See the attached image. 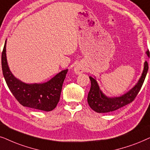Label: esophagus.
<instances>
[{"mask_svg":"<svg viewBox=\"0 0 150 150\" xmlns=\"http://www.w3.org/2000/svg\"><path fill=\"white\" fill-rule=\"evenodd\" d=\"M75 72L76 74H80L83 72V69L79 66H77L75 68Z\"/></svg>","mask_w":150,"mask_h":150,"instance_id":"34e87169","label":"esophagus"}]
</instances>
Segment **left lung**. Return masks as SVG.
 <instances>
[{
    "label": "left lung",
    "mask_w": 150,
    "mask_h": 150,
    "mask_svg": "<svg viewBox=\"0 0 150 150\" xmlns=\"http://www.w3.org/2000/svg\"><path fill=\"white\" fill-rule=\"evenodd\" d=\"M147 54L149 57V51H147ZM148 69V63L147 61H145L142 76L141 77L137 85L128 93H125V95L121 96V97H115V98H108V97H105L101 91V90L99 89L96 79L92 77H89L91 81V86L88 95V103L90 107L97 112L104 113L117 110L125 106V105L132 102L142 87Z\"/></svg>",
    "instance_id": "8db88e82"
}]
</instances>
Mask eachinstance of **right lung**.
<instances>
[{
	"label": "right lung",
	"mask_w": 150,
	"mask_h": 150,
	"mask_svg": "<svg viewBox=\"0 0 150 150\" xmlns=\"http://www.w3.org/2000/svg\"><path fill=\"white\" fill-rule=\"evenodd\" d=\"M1 64L7 86L21 105L47 112L53 110L57 106L67 69L57 74L46 83L27 84L22 82L13 76L8 67L6 58V40L2 52Z\"/></svg>",
	"instance_id": "right-lung-1"
}]
</instances>
